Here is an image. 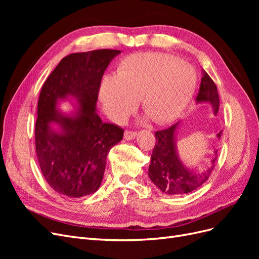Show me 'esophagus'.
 Segmentation results:
<instances>
[{"label":"esophagus","instance_id":"34e87169","mask_svg":"<svg viewBox=\"0 0 259 259\" xmlns=\"http://www.w3.org/2000/svg\"><path fill=\"white\" fill-rule=\"evenodd\" d=\"M136 136V132H133V131H125L124 132V138L131 140V139H134Z\"/></svg>","mask_w":259,"mask_h":259}]
</instances>
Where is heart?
Returning <instances> with one entry per match:
<instances>
[{
    "label": "heart",
    "instance_id": "b5f03b06",
    "mask_svg": "<svg viewBox=\"0 0 259 259\" xmlns=\"http://www.w3.org/2000/svg\"><path fill=\"white\" fill-rule=\"evenodd\" d=\"M194 68L163 53H138L124 58L114 76L100 85L103 108L115 123H123L135 111L138 99L156 124L175 121L195 92Z\"/></svg>",
    "mask_w": 259,
    "mask_h": 259
}]
</instances>
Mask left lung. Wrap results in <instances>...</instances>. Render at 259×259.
<instances>
[{"label":"left lung","mask_w":259,"mask_h":259,"mask_svg":"<svg viewBox=\"0 0 259 259\" xmlns=\"http://www.w3.org/2000/svg\"><path fill=\"white\" fill-rule=\"evenodd\" d=\"M198 103L208 101L214 108V113L219 110V96L217 86L210 76L203 71L199 93ZM178 122L166 130L156 131L155 146L151 154V163L149 165L148 175L151 182L162 192L169 195L186 194L197 189L204 184L215 167L217 155L211 160L210 166L201 171H194L184 165L176 151V131ZM223 131L217 134L221 138ZM217 154V151H215Z\"/></svg>","instance_id":"1"}]
</instances>
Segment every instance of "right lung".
<instances>
[{"label":"right lung","instance_id":"add662e5","mask_svg":"<svg viewBox=\"0 0 259 259\" xmlns=\"http://www.w3.org/2000/svg\"><path fill=\"white\" fill-rule=\"evenodd\" d=\"M121 52L97 50L62 58L43 84L37 101L35 151L46 182L56 192L80 198L95 192L103 180L107 154L124 130L104 123L96 113L101 77ZM69 96L78 107L61 113L58 100Z\"/></svg>","mask_w":259,"mask_h":259}]
</instances>
